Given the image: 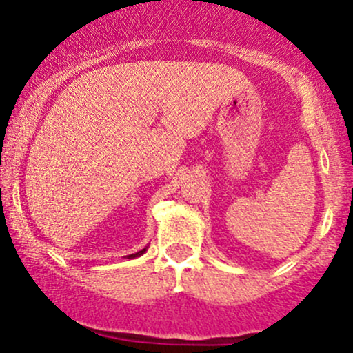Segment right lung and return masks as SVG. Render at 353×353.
<instances>
[{"instance_id":"add662e5","label":"right lung","mask_w":353,"mask_h":353,"mask_svg":"<svg viewBox=\"0 0 353 353\" xmlns=\"http://www.w3.org/2000/svg\"><path fill=\"white\" fill-rule=\"evenodd\" d=\"M145 249H148V247H144L143 250H139V252H136V254H131V255H128V259H134V257H139V255H143L144 252H145Z\"/></svg>"}]
</instances>
